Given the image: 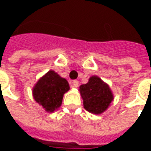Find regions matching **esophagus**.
Returning a JSON list of instances; mask_svg holds the SVG:
<instances>
[{
	"label": "esophagus",
	"instance_id": "34e87169",
	"mask_svg": "<svg viewBox=\"0 0 151 151\" xmlns=\"http://www.w3.org/2000/svg\"><path fill=\"white\" fill-rule=\"evenodd\" d=\"M72 85L73 87H78V81H77V80L72 81Z\"/></svg>",
	"mask_w": 151,
	"mask_h": 151
}]
</instances>
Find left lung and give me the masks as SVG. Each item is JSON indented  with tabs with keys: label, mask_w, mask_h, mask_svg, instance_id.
<instances>
[{
	"label": "left lung",
	"mask_w": 151,
	"mask_h": 151,
	"mask_svg": "<svg viewBox=\"0 0 151 151\" xmlns=\"http://www.w3.org/2000/svg\"><path fill=\"white\" fill-rule=\"evenodd\" d=\"M83 105L91 113L100 114L104 111L113 99L111 90L97 76H93L86 84L80 86Z\"/></svg>",
	"instance_id": "left-lung-1"
}]
</instances>
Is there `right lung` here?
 <instances>
[{"mask_svg":"<svg viewBox=\"0 0 151 151\" xmlns=\"http://www.w3.org/2000/svg\"><path fill=\"white\" fill-rule=\"evenodd\" d=\"M69 90V83L65 79L51 70L38 81L33 89V95L39 104L52 112L61 105L63 95Z\"/></svg>","mask_w":151,"mask_h":151,"instance_id":"1","label":"right lung"}]
</instances>
